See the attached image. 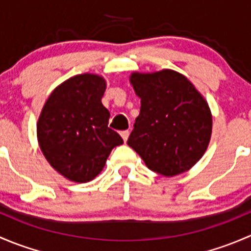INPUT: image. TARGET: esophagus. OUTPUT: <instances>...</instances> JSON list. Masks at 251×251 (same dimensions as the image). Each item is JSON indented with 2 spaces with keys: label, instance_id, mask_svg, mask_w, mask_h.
Returning a JSON list of instances; mask_svg holds the SVG:
<instances>
[{
  "label": "esophagus",
  "instance_id": "1",
  "mask_svg": "<svg viewBox=\"0 0 251 251\" xmlns=\"http://www.w3.org/2000/svg\"><path fill=\"white\" fill-rule=\"evenodd\" d=\"M120 135H121V137H123V140L126 142L127 141L128 136H130V132H128V130H125V131H121Z\"/></svg>",
  "mask_w": 251,
  "mask_h": 251
}]
</instances>
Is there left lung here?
Here are the masks:
<instances>
[{"mask_svg": "<svg viewBox=\"0 0 251 251\" xmlns=\"http://www.w3.org/2000/svg\"><path fill=\"white\" fill-rule=\"evenodd\" d=\"M141 98L127 144L148 169L163 176L189 170L203 156L211 136V114L201 93L173 70L131 75Z\"/></svg>", "mask_w": 251, "mask_h": 251, "instance_id": "8db88e82", "label": "left lung"}]
</instances>
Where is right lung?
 <instances>
[{
    "label": "right lung",
    "instance_id": "obj_1",
    "mask_svg": "<svg viewBox=\"0 0 251 251\" xmlns=\"http://www.w3.org/2000/svg\"><path fill=\"white\" fill-rule=\"evenodd\" d=\"M105 81L97 75L70 77L47 100L37 123L40 147L53 169L75 182H88L104 168L111 149L124 143L108 127L102 100Z\"/></svg>",
    "mask_w": 251,
    "mask_h": 251
}]
</instances>
